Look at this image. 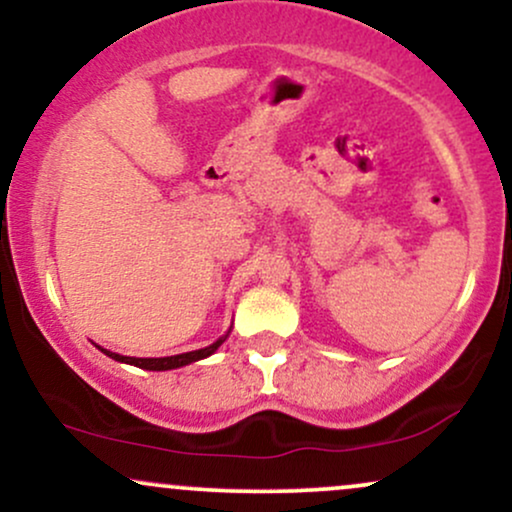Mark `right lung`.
I'll use <instances>...</instances> for the list:
<instances>
[{"instance_id":"obj_1","label":"right lung","mask_w":512,"mask_h":512,"mask_svg":"<svg viewBox=\"0 0 512 512\" xmlns=\"http://www.w3.org/2000/svg\"><path fill=\"white\" fill-rule=\"evenodd\" d=\"M228 337V334H226ZM226 337L216 339L214 344L204 346V349H197V351H187V354H178V356H166V358H134V356H120V354H113V351L108 349H101L105 356L115 358V361L120 363H129V366H137V368H144V370H173V368H180V366H187V363H195V361H202V358H207L214 354L219 346L226 342Z\"/></svg>"}]
</instances>
